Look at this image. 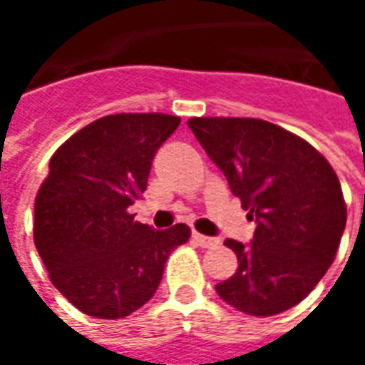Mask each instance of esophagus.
Instances as JSON below:
<instances>
[{
  "instance_id": "34e87169",
  "label": "esophagus",
  "mask_w": 365,
  "mask_h": 365,
  "mask_svg": "<svg viewBox=\"0 0 365 365\" xmlns=\"http://www.w3.org/2000/svg\"><path fill=\"white\" fill-rule=\"evenodd\" d=\"M193 241L200 245V247H205V249H211V247H215L219 245V239L217 237H207V235H201L197 231H193Z\"/></svg>"
}]
</instances>
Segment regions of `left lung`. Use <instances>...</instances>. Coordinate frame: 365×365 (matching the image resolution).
<instances>
[{"label": "left lung", "mask_w": 365, "mask_h": 365, "mask_svg": "<svg viewBox=\"0 0 365 365\" xmlns=\"http://www.w3.org/2000/svg\"><path fill=\"white\" fill-rule=\"evenodd\" d=\"M187 126L257 223L251 245L225 241L239 267L215 284L217 294L251 316L297 307L332 264L346 227L332 165L307 140L259 118H190Z\"/></svg>", "instance_id": "1"}]
</instances>
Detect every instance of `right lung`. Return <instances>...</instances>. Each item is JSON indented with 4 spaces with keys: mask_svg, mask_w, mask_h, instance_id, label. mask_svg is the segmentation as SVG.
Here are the masks:
<instances>
[{
    "mask_svg": "<svg viewBox=\"0 0 365 365\" xmlns=\"http://www.w3.org/2000/svg\"><path fill=\"white\" fill-rule=\"evenodd\" d=\"M180 122L160 112L110 114L78 130L51 158L33 237L51 282L81 312L116 320L144 307L170 253L190 239L183 223L156 231L128 211Z\"/></svg>",
    "mask_w": 365,
    "mask_h": 365,
    "instance_id": "1",
    "label": "right lung"
}]
</instances>
